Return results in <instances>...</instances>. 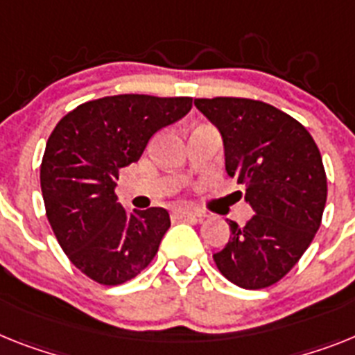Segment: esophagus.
<instances>
[{"label":"esophagus","mask_w":355,"mask_h":355,"mask_svg":"<svg viewBox=\"0 0 355 355\" xmlns=\"http://www.w3.org/2000/svg\"><path fill=\"white\" fill-rule=\"evenodd\" d=\"M173 218H184V220H196V222H202V214L198 213H191V211H182V209H177L173 211Z\"/></svg>","instance_id":"34e87169"}]
</instances>
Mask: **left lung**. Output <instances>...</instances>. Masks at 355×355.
<instances>
[{
	"label": "left lung",
	"instance_id": "1",
	"mask_svg": "<svg viewBox=\"0 0 355 355\" xmlns=\"http://www.w3.org/2000/svg\"><path fill=\"white\" fill-rule=\"evenodd\" d=\"M195 106L222 133L225 169L256 213L243 227L229 222L231 240L214 263L238 287H270L293 270L321 225L327 175L320 150L303 124L261 101L214 97Z\"/></svg>",
	"mask_w": 355,
	"mask_h": 355
}]
</instances>
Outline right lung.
Listing matches in <instances>:
<instances>
[{
	"label": "right lung",
	"instance_id": "right-lung-1",
	"mask_svg": "<svg viewBox=\"0 0 355 355\" xmlns=\"http://www.w3.org/2000/svg\"><path fill=\"white\" fill-rule=\"evenodd\" d=\"M191 106V97L112 95L79 104L50 133L40 173L46 218L68 260L97 284H126L159 251L168 211L128 213L115 193L119 171Z\"/></svg>",
	"mask_w": 355,
	"mask_h": 355
}]
</instances>
